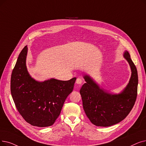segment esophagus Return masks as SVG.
<instances>
[{
    "label": "esophagus",
    "mask_w": 146,
    "mask_h": 146,
    "mask_svg": "<svg viewBox=\"0 0 146 146\" xmlns=\"http://www.w3.org/2000/svg\"><path fill=\"white\" fill-rule=\"evenodd\" d=\"M76 83L77 84H78V85H81L82 84V79H80V78H78L77 79H76Z\"/></svg>",
    "instance_id": "1"
}]
</instances>
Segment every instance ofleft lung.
I'll use <instances>...</instances> for the list:
<instances>
[{
    "mask_svg": "<svg viewBox=\"0 0 146 146\" xmlns=\"http://www.w3.org/2000/svg\"><path fill=\"white\" fill-rule=\"evenodd\" d=\"M123 57L130 66L131 76L127 86L119 94L106 92L90 76H84L86 83L80 90L83 107L87 117L95 125L106 127L121 122L134 106L138 82L137 70L127 50Z\"/></svg>",
    "mask_w": 146,
    "mask_h": 146,
    "instance_id": "8db88e82",
    "label": "left lung"
}]
</instances>
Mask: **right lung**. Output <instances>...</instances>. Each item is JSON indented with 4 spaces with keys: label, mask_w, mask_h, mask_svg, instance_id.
Wrapping results in <instances>:
<instances>
[{
    "label": "right lung",
    "mask_w": 146,
    "mask_h": 146,
    "mask_svg": "<svg viewBox=\"0 0 146 146\" xmlns=\"http://www.w3.org/2000/svg\"><path fill=\"white\" fill-rule=\"evenodd\" d=\"M27 46L18 56L12 70L11 92L19 113L27 122L38 127L52 125L76 78L60 80L54 78L38 82L30 76L27 67Z\"/></svg>",
    "instance_id": "1"
}]
</instances>
